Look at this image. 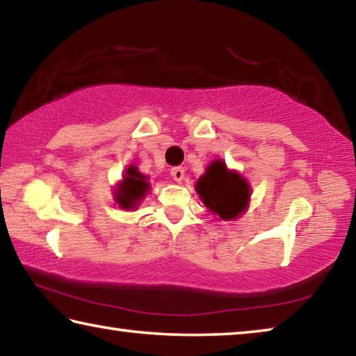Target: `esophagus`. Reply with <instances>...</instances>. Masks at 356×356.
I'll return each mask as SVG.
<instances>
[{"mask_svg":"<svg viewBox=\"0 0 356 356\" xmlns=\"http://www.w3.org/2000/svg\"><path fill=\"white\" fill-rule=\"evenodd\" d=\"M171 176H172L174 180H176V182H182L184 176H185V170H184L182 166L172 168V170H171Z\"/></svg>","mask_w":356,"mask_h":356,"instance_id":"esophagus-1","label":"esophagus"}]
</instances>
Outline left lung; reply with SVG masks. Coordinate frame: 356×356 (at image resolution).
Returning a JSON list of instances; mask_svg holds the SVG:
<instances>
[{
	"label": "left lung",
	"mask_w": 356,
	"mask_h": 356,
	"mask_svg": "<svg viewBox=\"0 0 356 356\" xmlns=\"http://www.w3.org/2000/svg\"><path fill=\"white\" fill-rule=\"evenodd\" d=\"M195 190L209 212L222 221L237 220L250 206V182L236 170H229L222 159L213 160L206 168L196 180Z\"/></svg>",
	"instance_id": "obj_1"
}]
</instances>
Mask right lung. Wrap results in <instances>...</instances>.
<instances>
[{
  "mask_svg": "<svg viewBox=\"0 0 356 356\" xmlns=\"http://www.w3.org/2000/svg\"><path fill=\"white\" fill-rule=\"evenodd\" d=\"M150 190L149 177L130 165L114 188V202L124 210H135Z\"/></svg>",
  "mask_w": 356,
  "mask_h": 356,
  "instance_id": "1",
  "label": "right lung"
}]
</instances>
